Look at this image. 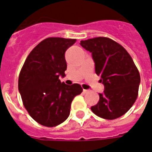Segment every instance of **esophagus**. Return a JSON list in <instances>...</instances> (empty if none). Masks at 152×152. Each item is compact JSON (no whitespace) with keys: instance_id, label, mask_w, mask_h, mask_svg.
Wrapping results in <instances>:
<instances>
[{"instance_id":"34e87169","label":"esophagus","mask_w":152,"mask_h":152,"mask_svg":"<svg viewBox=\"0 0 152 152\" xmlns=\"http://www.w3.org/2000/svg\"><path fill=\"white\" fill-rule=\"evenodd\" d=\"M83 92H84V94H88V93L90 92V91H88V90H84Z\"/></svg>"}]
</instances>
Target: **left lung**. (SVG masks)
I'll return each mask as SVG.
<instances>
[{
    "mask_svg": "<svg viewBox=\"0 0 152 152\" xmlns=\"http://www.w3.org/2000/svg\"><path fill=\"white\" fill-rule=\"evenodd\" d=\"M89 51L95 64V72L101 77L104 91L99 94L97 104L91 107L96 116L114 119L124 115L136 100L140 75L127 51L116 42L106 37L80 41Z\"/></svg>",
    "mask_w": 152,
    "mask_h": 152,
    "instance_id": "8db88e82",
    "label": "left lung"
}]
</instances>
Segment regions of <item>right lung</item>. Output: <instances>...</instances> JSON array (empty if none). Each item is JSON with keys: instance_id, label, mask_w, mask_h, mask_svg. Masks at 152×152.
I'll use <instances>...</instances> for the list:
<instances>
[{"instance_id": "1", "label": "right lung", "mask_w": 152, "mask_h": 152, "mask_svg": "<svg viewBox=\"0 0 152 152\" xmlns=\"http://www.w3.org/2000/svg\"><path fill=\"white\" fill-rule=\"evenodd\" d=\"M76 39L47 38L32 50L24 62L18 80V90L30 116L42 126L53 127L65 121L74 97L81 94L80 84L68 85L64 54Z\"/></svg>"}]
</instances>
